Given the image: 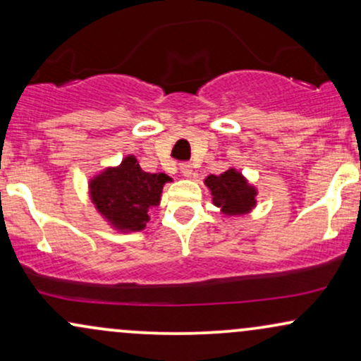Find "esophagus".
Masks as SVG:
<instances>
[{
	"label": "esophagus",
	"mask_w": 361,
	"mask_h": 361,
	"mask_svg": "<svg viewBox=\"0 0 361 361\" xmlns=\"http://www.w3.org/2000/svg\"><path fill=\"white\" fill-rule=\"evenodd\" d=\"M180 171H181V175H183V176H192L193 166L190 163H181L180 164Z\"/></svg>",
	"instance_id": "esophagus-1"
}]
</instances>
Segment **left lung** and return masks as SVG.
<instances>
[{"label":"left lung","mask_w":361,"mask_h":361,"mask_svg":"<svg viewBox=\"0 0 361 361\" xmlns=\"http://www.w3.org/2000/svg\"><path fill=\"white\" fill-rule=\"evenodd\" d=\"M210 188L215 207L227 215H244L255 205V188L235 169H227L222 175H210L205 180Z\"/></svg>","instance_id":"obj_1"}]
</instances>
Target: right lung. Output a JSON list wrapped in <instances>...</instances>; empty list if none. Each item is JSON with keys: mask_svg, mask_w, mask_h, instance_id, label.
Masks as SVG:
<instances>
[{"mask_svg": "<svg viewBox=\"0 0 361 361\" xmlns=\"http://www.w3.org/2000/svg\"><path fill=\"white\" fill-rule=\"evenodd\" d=\"M168 180L164 173L142 171L137 159L128 156L119 166L107 168L90 181V198L116 228L137 232L146 227Z\"/></svg>", "mask_w": 361, "mask_h": 361, "instance_id": "right-lung-1", "label": "right lung"}]
</instances>
